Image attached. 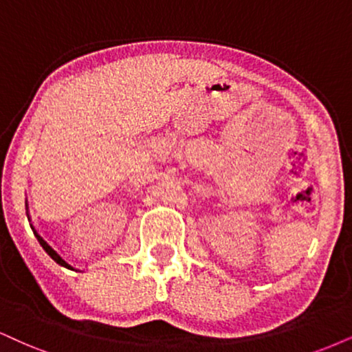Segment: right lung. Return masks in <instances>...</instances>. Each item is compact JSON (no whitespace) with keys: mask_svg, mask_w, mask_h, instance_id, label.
Instances as JSON below:
<instances>
[{"mask_svg":"<svg viewBox=\"0 0 352 352\" xmlns=\"http://www.w3.org/2000/svg\"><path fill=\"white\" fill-rule=\"evenodd\" d=\"M25 214H28V220H29V223H30V217H29V207H28V201H25ZM30 228H32V232H34V235H36V238H37V240H38V243H41V246H42V248L43 250H45V253L47 254H49L50 256V258L52 259H54V261L55 263H58L60 264V266H63V267H67V269H73V271H75V266H73V264H70V263H68L67 261V259H65L63 258V256L62 254H60L58 253V251H56L55 248H54V246H52L50 245V243L49 241H47L45 240V238H43L42 235H41V233H38L37 232V230H36V227H34V225L32 223H30ZM76 271H80V269H76Z\"/></svg>","mask_w":352,"mask_h":352,"instance_id":"obj_1","label":"right lung"}]
</instances>
